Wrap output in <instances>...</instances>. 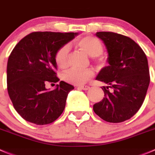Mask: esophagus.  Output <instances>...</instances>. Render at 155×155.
Segmentation results:
<instances>
[{
    "label": "esophagus",
    "instance_id": "34e87169",
    "mask_svg": "<svg viewBox=\"0 0 155 155\" xmlns=\"http://www.w3.org/2000/svg\"><path fill=\"white\" fill-rule=\"evenodd\" d=\"M78 88H81V89H82V90H85V91H87V90L89 89L90 87L88 86V85H79V86H78Z\"/></svg>",
    "mask_w": 155,
    "mask_h": 155
}]
</instances>
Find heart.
<instances>
[{
  "label": "heart",
  "instance_id": "1",
  "mask_svg": "<svg viewBox=\"0 0 155 155\" xmlns=\"http://www.w3.org/2000/svg\"><path fill=\"white\" fill-rule=\"evenodd\" d=\"M77 45L91 57L99 56L103 51V46L100 40L94 36H85L76 41ZM69 46L67 45L60 48L55 54V61L58 67L64 68L67 66ZM91 70L70 69L64 74V80L74 85H82L92 78Z\"/></svg>",
  "mask_w": 155,
  "mask_h": 155
}]
</instances>
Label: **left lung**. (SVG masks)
Returning <instances> with one entry per match:
<instances>
[{"instance_id": "8db88e82", "label": "left lung", "mask_w": 155, "mask_h": 155, "mask_svg": "<svg viewBox=\"0 0 155 155\" xmlns=\"http://www.w3.org/2000/svg\"><path fill=\"white\" fill-rule=\"evenodd\" d=\"M107 50V63L96 79L107 86L101 88L104 97L93 105L98 117L109 123L130 119L140 109L150 83L147 57L140 46L127 36L98 31Z\"/></svg>"}]
</instances>
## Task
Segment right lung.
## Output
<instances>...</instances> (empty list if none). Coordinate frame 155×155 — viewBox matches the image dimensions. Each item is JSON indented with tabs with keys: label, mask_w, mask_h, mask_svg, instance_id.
I'll return each instance as SVG.
<instances>
[{
	"label": "right lung",
	"mask_w": 155,
	"mask_h": 155,
	"mask_svg": "<svg viewBox=\"0 0 155 155\" xmlns=\"http://www.w3.org/2000/svg\"><path fill=\"white\" fill-rule=\"evenodd\" d=\"M77 32L34 31L21 39L9 56L7 91L15 110L26 121L45 125L56 120L64 111L67 95L74 88L61 81L53 91L48 82H58L55 54Z\"/></svg>",
	"instance_id": "obj_1"
}]
</instances>
